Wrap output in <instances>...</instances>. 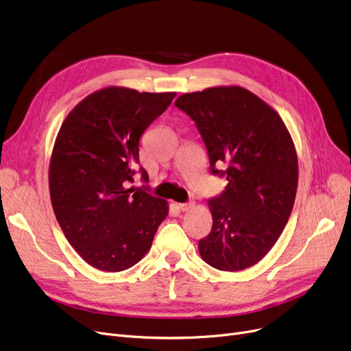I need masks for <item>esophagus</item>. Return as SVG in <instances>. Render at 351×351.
Segmentation results:
<instances>
[{"label":"esophagus","mask_w":351,"mask_h":351,"mask_svg":"<svg viewBox=\"0 0 351 351\" xmlns=\"http://www.w3.org/2000/svg\"><path fill=\"white\" fill-rule=\"evenodd\" d=\"M178 208H179V210H182V212H188V210H191V209L195 208V204H193V202H188V204H179Z\"/></svg>","instance_id":"esophagus-1"}]
</instances>
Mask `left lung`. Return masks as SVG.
I'll list each match as a JSON object with an SVG mask.
<instances>
[{
    "mask_svg": "<svg viewBox=\"0 0 351 351\" xmlns=\"http://www.w3.org/2000/svg\"><path fill=\"white\" fill-rule=\"evenodd\" d=\"M175 105L197 126L210 171L227 165L225 192L209 200L213 225L199 241L208 265L239 271L261 262L290 217L299 182L291 135L276 110L246 88L212 86Z\"/></svg>",
    "mask_w": 351,
    "mask_h": 351,
    "instance_id": "1",
    "label": "left lung"
}]
</instances>
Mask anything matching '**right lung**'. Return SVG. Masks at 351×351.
Wrapping results in <instances>:
<instances>
[{
	"instance_id": "1",
	"label": "right lung",
	"mask_w": 351,
	"mask_h": 351,
	"mask_svg": "<svg viewBox=\"0 0 351 351\" xmlns=\"http://www.w3.org/2000/svg\"><path fill=\"white\" fill-rule=\"evenodd\" d=\"M175 97L106 86L84 98L60 128L48 172L51 204L69 245L92 267L115 273L136 265L169 213L168 202L129 183L141 135Z\"/></svg>"
}]
</instances>
